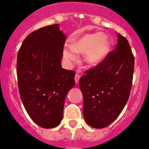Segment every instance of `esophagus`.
<instances>
[{"label":"esophagus","instance_id":"1","mask_svg":"<svg viewBox=\"0 0 149 149\" xmlns=\"http://www.w3.org/2000/svg\"><path fill=\"white\" fill-rule=\"evenodd\" d=\"M79 78H80V75L77 73V74L75 75V82H76V84H77L79 80Z\"/></svg>","mask_w":149,"mask_h":149}]
</instances>
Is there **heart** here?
<instances>
[{
  "label": "heart",
  "mask_w": 149,
  "mask_h": 149,
  "mask_svg": "<svg viewBox=\"0 0 149 149\" xmlns=\"http://www.w3.org/2000/svg\"><path fill=\"white\" fill-rule=\"evenodd\" d=\"M110 49L111 43L105 34H86L72 39L71 46L63 49V56L69 62H75L78 58L77 53L85 52V61L90 65H97L104 60Z\"/></svg>",
  "instance_id": "b5f03b06"
}]
</instances>
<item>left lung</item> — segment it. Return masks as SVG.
Returning a JSON list of instances; mask_svg holds the SVG:
<instances>
[{"instance_id":"1","label":"left lung","mask_w":149,"mask_h":149,"mask_svg":"<svg viewBox=\"0 0 149 149\" xmlns=\"http://www.w3.org/2000/svg\"><path fill=\"white\" fill-rule=\"evenodd\" d=\"M134 68V57L129 43L118 34L116 49L79 79L83 112L90 126L107 127L121 113L131 93Z\"/></svg>"}]
</instances>
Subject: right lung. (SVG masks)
I'll return each mask as SVG.
<instances>
[{
  "label": "right lung",
  "instance_id": "1",
  "mask_svg": "<svg viewBox=\"0 0 149 149\" xmlns=\"http://www.w3.org/2000/svg\"><path fill=\"white\" fill-rule=\"evenodd\" d=\"M65 35L58 24L43 27L27 36L17 58V77L22 101L38 126L60 124L66 94L75 85L76 72L62 68Z\"/></svg>",
  "mask_w": 149,
  "mask_h": 149
}]
</instances>
